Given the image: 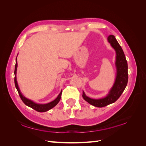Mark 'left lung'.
Wrapping results in <instances>:
<instances>
[{"label": "left lung", "mask_w": 146, "mask_h": 146, "mask_svg": "<svg viewBox=\"0 0 146 146\" xmlns=\"http://www.w3.org/2000/svg\"><path fill=\"white\" fill-rule=\"evenodd\" d=\"M108 42L114 48L116 52V66L117 69V76L115 82L110 90L108 95L103 99H93L87 97L83 91V98L90 104L96 107H104L109 104H113L120 98L124 91L128 83V64L124 53L119 45L114 35H110L108 38Z\"/></svg>", "instance_id": "obj_1"}]
</instances>
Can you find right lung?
<instances>
[{
    "instance_id": "add662e5",
    "label": "right lung",
    "mask_w": 146,
    "mask_h": 146,
    "mask_svg": "<svg viewBox=\"0 0 146 146\" xmlns=\"http://www.w3.org/2000/svg\"><path fill=\"white\" fill-rule=\"evenodd\" d=\"M17 58H16V64H15V86L17 90V92H18L19 95L20 96V98L21 99V100H23V102L27 105L28 107L33 108V110H36V111H38V112H45L48 111V110H50L51 108H54L55 106H56L59 102V101L60 100L61 97V94H62V91H61L60 93L59 94V95L58 96V97L54 100H53L51 102L47 104H37L34 103L33 102H32V100H29L27 98H25V97H24L23 96V94H21V92L19 90V88L18 87V85H17V80H16V70H17Z\"/></svg>"
}]
</instances>
